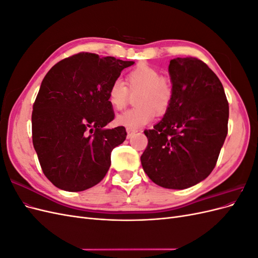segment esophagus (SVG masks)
I'll return each mask as SVG.
<instances>
[{
    "label": "esophagus",
    "instance_id": "34e87169",
    "mask_svg": "<svg viewBox=\"0 0 258 258\" xmlns=\"http://www.w3.org/2000/svg\"><path fill=\"white\" fill-rule=\"evenodd\" d=\"M137 132H138V130H135V129H127V137H128V139H130L135 134H137Z\"/></svg>",
    "mask_w": 258,
    "mask_h": 258
}]
</instances>
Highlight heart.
<instances>
[{"label": "heart", "mask_w": 258, "mask_h": 258, "mask_svg": "<svg viewBox=\"0 0 258 258\" xmlns=\"http://www.w3.org/2000/svg\"><path fill=\"white\" fill-rule=\"evenodd\" d=\"M124 85L114 81L107 90V100L115 111L127 106L129 97L135 95V106L117 116L116 123L127 129H139L151 122L156 115H165L172 104L174 90L171 80L161 76L157 69L140 63L126 75Z\"/></svg>", "instance_id": "b5f03b06"}]
</instances>
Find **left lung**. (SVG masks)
<instances>
[{"label":"left lung","mask_w":258,"mask_h":258,"mask_svg":"<svg viewBox=\"0 0 258 258\" xmlns=\"http://www.w3.org/2000/svg\"><path fill=\"white\" fill-rule=\"evenodd\" d=\"M172 104L163 118L145 130L144 172L170 189H185L212 172L228 132L229 106L221 81L197 58L170 61Z\"/></svg>","instance_id":"8db88e82"}]
</instances>
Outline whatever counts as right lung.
<instances>
[{"instance_id": "add662e5", "label": "right lung", "mask_w": 258, "mask_h": 258, "mask_svg": "<svg viewBox=\"0 0 258 258\" xmlns=\"http://www.w3.org/2000/svg\"><path fill=\"white\" fill-rule=\"evenodd\" d=\"M80 52L54 64L42 82L32 112V141L45 176L60 189L83 191L102 181L111 152L127 137L114 119L107 90L134 64Z\"/></svg>"}]
</instances>
